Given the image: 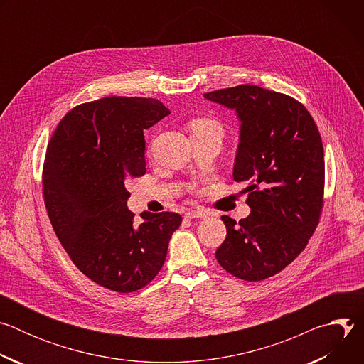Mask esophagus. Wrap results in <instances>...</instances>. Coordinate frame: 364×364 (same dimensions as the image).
I'll use <instances>...</instances> for the list:
<instances>
[{"label": "esophagus", "mask_w": 364, "mask_h": 364, "mask_svg": "<svg viewBox=\"0 0 364 364\" xmlns=\"http://www.w3.org/2000/svg\"><path fill=\"white\" fill-rule=\"evenodd\" d=\"M209 213H205L204 210H190L186 213L187 219H200V218H205Z\"/></svg>", "instance_id": "1"}]
</instances>
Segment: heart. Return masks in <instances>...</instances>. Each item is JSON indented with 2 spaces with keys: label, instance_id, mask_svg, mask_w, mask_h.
<instances>
[{
  "label": "heart",
  "instance_id": "1",
  "mask_svg": "<svg viewBox=\"0 0 364 364\" xmlns=\"http://www.w3.org/2000/svg\"><path fill=\"white\" fill-rule=\"evenodd\" d=\"M191 129H193V134L194 132H201V131H215L219 135L222 134V129H220L219 124L216 121H212V119H197L191 124Z\"/></svg>",
  "mask_w": 364,
  "mask_h": 364
}]
</instances>
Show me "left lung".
Listing matches in <instances>:
<instances>
[{"instance_id": "8db88e82", "label": "left lung", "mask_w": 364, "mask_h": 364, "mask_svg": "<svg viewBox=\"0 0 364 364\" xmlns=\"http://www.w3.org/2000/svg\"><path fill=\"white\" fill-rule=\"evenodd\" d=\"M203 96L236 112L240 125L233 180L247 184L250 207L239 223L222 216L228 235L216 259L233 277L262 281L288 267L318 225L321 136L305 107L284 93L240 85Z\"/></svg>"}]
</instances>
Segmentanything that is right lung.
<instances>
[{
  "mask_svg": "<svg viewBox=\"0 0 364 364\" xmlns=\"http://www.w3.org/2000/svg\"><path fill=\"white\" fill-rule=\"evenodd\" d=\"M167 115L157 99L103 97L73 108L47 146L43 193L51 226L77 269L111 291L149 284L181 225L173 212H144L136 225L127 205V183L145 174L144 129Z\"/></svg>",
  "mask_w": 364,
  "mask_h": 364,
  "instance_id": "obj_1",
  "label": "right lung"
}]
</instances>
